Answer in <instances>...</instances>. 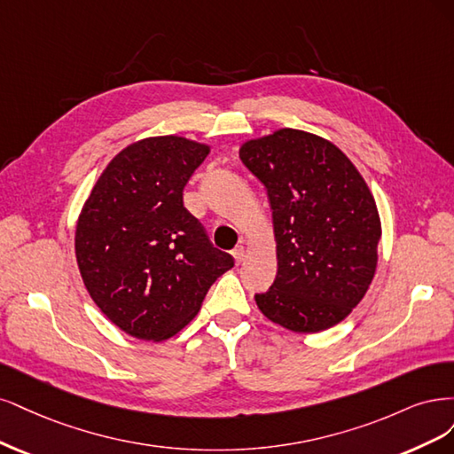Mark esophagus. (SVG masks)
Returning a JSON list of instances; mask_svg holds the SVG:
<instances>
[{
  "label": "esophagus",
  "instance_id": "34e87169",
  "mask_svg": "<svg viewBox=\"0 0 454 454\" xmlns=\"http://www.w3.org/2000/svg\"><path fill=\"white\" fill-rule=\"evenodd\" d=\"M231 254H233V258H236L238 264H241L243 258H245V247H243V245H238V247L231 251Z\"/></svg>",
  "mask_w": 454,
  "mask_h": 454
}]
</instances>
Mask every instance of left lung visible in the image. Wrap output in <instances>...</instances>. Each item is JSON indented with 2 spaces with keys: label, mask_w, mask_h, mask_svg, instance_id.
<instances>
[{
  "label": "left lung",
  "mask_w": 454,
  "mask_h": 454,
  "mask_svg": "<svg viewBox=\"0 0 454 454\" xmlns=\"http://www.w3.org/2000/svg\"><path fill=\"white\" fill-rule=\"evenodd\" d=\"M241 162L266 186L277 275L258 309L292 332L332 328L368 292L381 221L353 162L333 143L283 128L247 141Z\"/></svg>",
  "instance_id": "8db88e82"
}]
</instances>
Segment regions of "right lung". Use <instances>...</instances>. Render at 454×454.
Instances as JSON below:
<instances>
[{
	"instance_id": "1",
	"label": "right lung",
	"mask_w": 454,
	"mask_h": 454,
	"mask_svg": "<svg viewBox=\"0 0 454 454\" xmlns=\"http://www.w3.org/2000/svg\"><path fill=\"white\" fill-rule=\"evenodd\" d=\"M209 154L177 136L149 137L116 154L81 211L75 254L90 298L137 340L162 341L192 320L211 285L233 268L183 203Z\"/></svg>"
}]
</instances>
